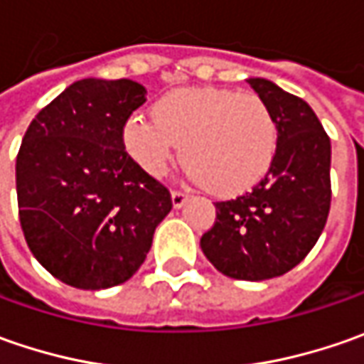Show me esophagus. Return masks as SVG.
Wrapping results in <instances>:
<instances>
[{
    "label": "esophagus",
    "instance_id": "1",
    "mask_svg": "<svg viewBox=\"0 0 364 364\" xmlns=\"http://www.w3.org/2000/svg\"><path fill=\"white\" fill-rule=\"evenodd\" d=\"M186 198H188V194H184L180 190H172V204H174V208H182L184 203H186Z\"/></svg>",
    "mask_w": 364,
    "mask_h": 364
}]
</instances>
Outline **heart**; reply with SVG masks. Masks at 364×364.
Instances as JSON below:
<instances>
[{"label":"heart","mask_w":364,"mask_h":364,"mask_svg":"<svg viewBox=\"0 0 364 364\" xmlns=\"http://www.w3.org/2000/svg\"><path fill=\"white\" fill-rule=\"evenodd\" d=\"M151 121L132 115L121 144L133 164L160 178L180 146L188 174L217 196L255 188L272 170L279 125L257 92L225 87H188L161 95L149 109Z\"/></svg>","instance_id":"b5f03b06"}]
</instances>
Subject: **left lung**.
Here are the masks:
<instances>
[{"instance_id": "left-lung-1", "label": "left lung", "mask_w": 364, "mask_h": 364, "mask_svg": "<svg viewBox=\"0 0 364 364\" xmlns=\"http://www.w3.org/2000/svg\"><path fill=\"white\" fill-rule=\"evenodd\" d=\"M279 125L272 170L251 192L218 200L200 247L218 272L247 282L272 279L310 253L330 213V137L304 99L265 78H249Z\"/></svg>"}]
</instances>
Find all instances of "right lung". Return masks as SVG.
I'll return each instance as SVG.
<instances>
[{
    "mask_svg": "<svg viewBox=\"0 0 364 364\" xmlns=\"http://www.w3.org/2000/svg\"><path fill=\"white\" fill-rule=\"evenodd\" d=\"M146 103L129 78H82L36 115L16 160L18 210L40 265L78 289L127 282L172 196L125 154L121 127Z\"/></svg>",
    "mask_w": 364,
    "mask_h": 364,
    "instance_id": "obj_1",
    "label": "right lung"
}]
</instances>
